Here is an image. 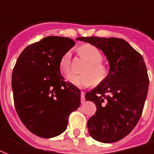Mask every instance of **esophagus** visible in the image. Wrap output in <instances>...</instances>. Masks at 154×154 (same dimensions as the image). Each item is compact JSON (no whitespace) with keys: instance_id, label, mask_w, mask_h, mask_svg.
<instances>
[{"instance_id":"1","label":"esophagus","mask_w":154,"mask_h":154,"mask_svg":"<svg viewBox=\"0 0 154 154\" xmlns=\"http://www.w3.org/2000/svg\"><path fill=\"white\" fill-rule=\"evenodd\" d=\"M81 101H82V103H83L85 101V92L84 91H81Z\"/></svg>"}]
</instances>
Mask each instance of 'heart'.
I'll return each mask as SVG.
<instances>
[{
  "instance_id": "b5f03b06",
  "label": "heart",
  "mask_w": 154,
  "mask_h": 154,
  "mask_svg": "<svg viewBox=\"0 0 154 154\" xmlns=\"http://www.w3.org/2000/svg\"><path fill=\"white\" fill-rule=\"evenodd\" d=\"M80 54L88 65L83 70L82 75H70L67 77V81L72 85L77 87H85L89 86L92 81L94 82H100L106 77L108 71L107 68L101 63L103 61V55L98 48L91 44H86L80 48ZM70 51H67L63 55L59 63V67L62 72L68 75L71 72Z\"/></svg>"
}]
</instances>
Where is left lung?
Masks as SVG:
<instances>
[{
	"instance_id": "obj_1",
	"label": "left lung",
	"mask_w": 154,
	"mask_h": 154,
	"mask_svg": "<svg viewBox=\"0 0 154 154\" xmlns=\"http://www.w3.org/2000/svg\"><path fill=\"white\" fill-rule=\"evenodd\" d=\"M103 52L109 63L106 77L85 96L97 112L87 122L90 135L110 143L131 132L142 115L149 90V76L142 55L118 38L79 37Z\"/></svg>"
}]
</instances>
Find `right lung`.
<instances>
[{"label":"right lung","instance_id":"right-lung-1","mask_svg":"<svg viewBox=\"0 0 154 154\" xmlns=\"http://www.w3.org/2000/svg\"><path fill=\"white\" fill-rule=\"evenodd\" d=\"M75 45L67 37L48 36L29 45L16 61L12 91L16 112L27 129L54 138L67 129L68 117L81 104V91L64 81L59 63Z\"/></svg>","mask_w":154,"mask_h":154}]
</instances>
